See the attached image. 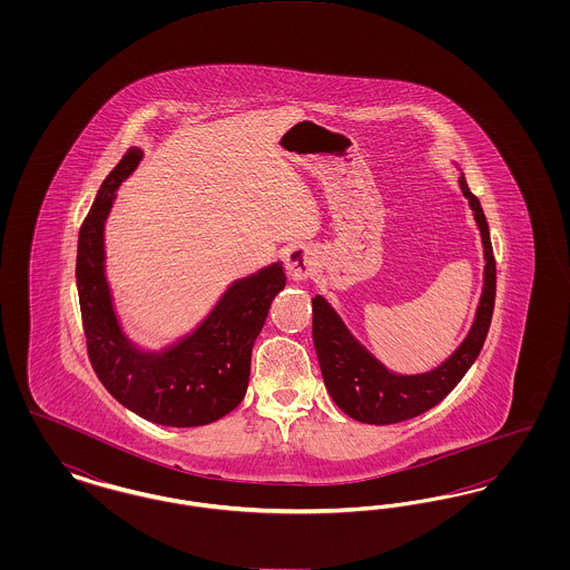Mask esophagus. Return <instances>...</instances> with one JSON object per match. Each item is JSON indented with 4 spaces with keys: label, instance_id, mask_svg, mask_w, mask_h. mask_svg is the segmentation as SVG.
I'll use <instances>...</instances> for the list:
<instances>
[{
    "label": "esophagus",
    "instance_id": "esophagus-1",
    "mask_svg": "<svg viewBox=\"0 0 570 570\" xmlns=\"http://www.w3.org/2000/svg\"><path fill=\"white\" fill-rule=\"evenodd\" d=\"M316 269L314 254L307 247H295L286 256V272L293 279H307Z\"/></svg>",
    "mask_w": 570,
    "mask_h": 570
}]
</instances>
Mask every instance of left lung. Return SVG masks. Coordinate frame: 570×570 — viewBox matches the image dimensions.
I'll use <instances>...</instances> for the list:
<instances>
[{"mask_svg":"<svg viewBox=\"0 0 570 570\" xmlns=\"http://www.w3.org/2000/svg\"><path fill=\"white\" fill-rule=\"evenodd\" d=\"M460 186L474 219L481 228L483 247H485V288L476 318L465 342L449 356L440 367L419 376H395L384 365L363 351L348 328L342 325L337 314L323 297L312 298L314 309V346L321 361V372L325 379L326 391L333 402L342 407L348 416L370 425H391L414 419L430 407L440 404L465 376L470 365L481 353L488 337L493 303H495V258L489 239V226L479 198L470 191L465 179L460 177Z\"/></svg>","mask_w":570,"mask_h":570,"instance_id":"left-lung-1","label":"left lung"}]
</instances>
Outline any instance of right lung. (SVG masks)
I'll return each mask as SVG.
<instances>
[{
	"instance_id": "obj_1",
	"label": "right lung",
	"mask_w": 570,
	"mask_h": 570,
	"mask_svg": "<svg viewBox=\"0 0 570 570\" xmlns=\"http://www.w3.org/2000/svg\"><path fill=\"white\" fill-rule=\"evenodd\" d=\"M140 158L138 147L126 151L82 219L77 288L87 354L105 389L138 416L168 428L209 425L242 404L254 340L286 275L275 263L235 282L209 318L166 353L132 348L115 318L105 277V219L115 190Z\"/></svg>"
}]
</instances>
